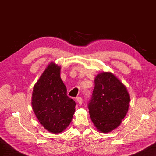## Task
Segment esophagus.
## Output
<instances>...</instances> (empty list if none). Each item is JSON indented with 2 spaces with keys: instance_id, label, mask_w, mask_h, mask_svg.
Segmentation results:
<instances>
[{
  "instance_id": "1",
  "label": "esophagus",
  "mask_w": 156,
  "mask_h": 156,
  "mask_svg": "<svg viewBox=\"0 0 156 156\" xmlns=\"http://www.w3.org/2000/svg\"><path fill=\"white\" fill-rule=\"evenodd\" d=\"M76 100H77V102H78L79 105L83 104V98H82L81 97H78L77 98H76Z\"/></svg>"
}]
</instances>
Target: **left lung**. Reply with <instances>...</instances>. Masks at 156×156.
Here are the masks:
<instances>
[{"label": "left lung", "mask_w": 156, "mask_h": 156, "mask_svg": "<svg viewBox=\"0 0 156 156\" xmlns=\"http://www.w3.org/2000/svg\"><path fill=\"white\" fill-rule=\"evenodd\" d=\"M129 102L125 86L113 73H99L88 102L91 119L98 130L108 133L119 126L128 112Z\"/></svg>", "instance_id": "left-lung-1"}]
</instances>
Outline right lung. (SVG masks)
Returning a JSON list of instances; mask_svg holds the SVG:
<instances>
[{"mask_svg": "<svg viewBox=\"0 0 156 156\" xmlns=\"http://www.w3.org/2000/svg\"><path fill=\"white\" fill-rule=\"evenodd\" d=\"M60 67L51 62L34 85V112L44 128L59 133L72 122L76 102L67 95V88L60 77Z\"/></svg>", "mask_w": 156, "mask_h": 156, "instance_id": "1", "label": "right lung"}]
</instances>
